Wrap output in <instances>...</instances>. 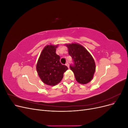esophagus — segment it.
I'll use <instances>...</instances> for the list:
<instances>
[{"label": "esophagus", "mask_w": 128, "mask_h": 128, "mask_svg": "<svg viewBox=\"0 0 128 128\" xmlns=\"http://www.w3.org/2000/svg\"><path fill=\"white\" fill-rule=\"evenodd\" d=\"M66 65L67 66V67H68V68H69V64H68V62H67L66 64Z\"/></svg>", "instance_id": "34e87169"}]
</instances>
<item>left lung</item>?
Wrapping results in <instances>:
<instances>
[{
    "mask_svg": "<svg viewBox=\"0 0 128 128\" xmlns=\"http://www.w3.org/2000/svg\"><path fill=\"white\" fill-rule=\"evenodd\" d=\"M68 53L73 60L70 65L76 80L79 83L86 84L92 80L96 70L94 58L83 46L78 44H66Z\"/></svg>",
    "mask_w": 128,
    "mask_h": 128,
    "instance_id": "8db88e82",
    "label": "left lung"
}]
</instances>
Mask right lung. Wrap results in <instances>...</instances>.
<instances>
[{"label":"right lung","mask_w":128,"mask_h":128,"mask_svg":"<svg viewBox=\"0 0 128 128\" xmlns=\"http://www.w3.org/2000/svg\"><path fill=\"white\" fill-rule=\"evenodd\" d=\"M58 45H47L42 50L36 65L38 75L44 83L54 86L60 83L64 73L68 69L60 62V56L56 54Z\"/></svg>","instance_id":"add662e5"}]
</instances>
